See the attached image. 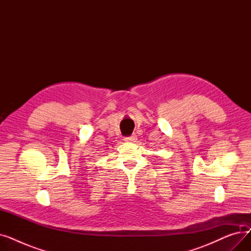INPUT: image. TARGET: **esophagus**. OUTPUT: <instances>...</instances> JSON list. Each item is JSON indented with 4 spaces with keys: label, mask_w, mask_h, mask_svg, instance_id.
<instances>
[{
    "label": "esophagus",
    "mask_w": 251,
    "mask_h": 251,
    "mask_svg": "<svg viewBox=\"0 0 251 251\" xmlns=\"http://www.w3.org/2000/svg\"><path fill=\"white\" fill-rule=\"evenodd\" d=\"M137 139V136L135 134H132L131 136H128V137H125V141H130V142H134L135 140Z\"/></svg>",
    "instance_id": "1"
}]
</instances>
